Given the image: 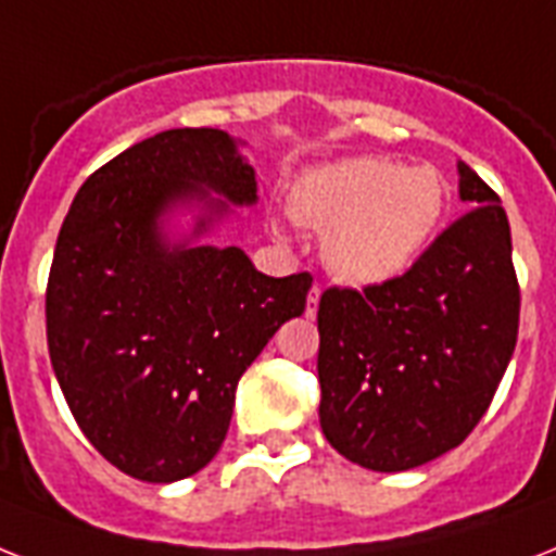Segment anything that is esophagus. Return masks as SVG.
<instances>
[{
  "label": "esophagus",
  "instance_id": "1",
  "mask_svg": "<svg viewBox=\"0 0 556 556\" xmlns=\"http://www.w3.org/2000/svg\"><path fill=\"white\" fill-rule=\"evenodd\" d=\"M319 296H323V288H319V286H314V288H311V293H308V302H305V314H308V317H317V308H319Z\"/></svg>",
  "mask_w": 556,
  "mask_h": 556
}]
</instances>
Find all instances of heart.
<instances>
[{"instance_id":"1","label":"heart","mask_w":556,"mask_h":556,"mask_svg":"<svg viewBox=\"0 0 556 556\" xmlns=\"http://www.w3.org/2000/svg\"><path fill=\"white\" fill-rule=\"evenodd\" d=\"M448 205V185L431 165L388 156H351L296 176L288 211L323 237L325 265L359 288L408 274L434 242ZM274 233L286 228L274 223Z\"/></svg>"}]
</instances>
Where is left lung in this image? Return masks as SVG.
<instances>
[{
    "mask_svg": "<svg viewBox=\"0 0 556 556\" xmlns=\"http://www.w3.org/2000/svg\"><path fill=\"white\" fill-rule=\"evenodd\" d=\"M471 211L394 282L319 296V426L371 471L426 466L457 448L511 363L520 286L500 197L457 162Z\"/></svg>",
    "mask_w": 556,
    "mask_h": 556,
    "instance_id": "1",
    "label": "left lung"
}]
</instances>
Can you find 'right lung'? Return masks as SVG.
I'll return each mask as SVG.
<instances>
[{
	"mask_svg": "<svg viewBox=\"0 0 556 556\" xmlns=\"http://www.w3.org/2000/svg\"><path fill=\"white\" fill-rule=\"evenodd\" d=\"M239 148L216 128L142 139L85 179L59 231L45 293L53 374L90 445L134 480L205 468L239 377L305 311L311 274L265 277L242 248L202 245L256 202ZM185 210L192 233L170 238Z\"/></svg>",
	"mask_w": 556,
	"mask_h": 556,
	"instance_id": "obj_1",
	"label": "right lung"
}]
</instances>
